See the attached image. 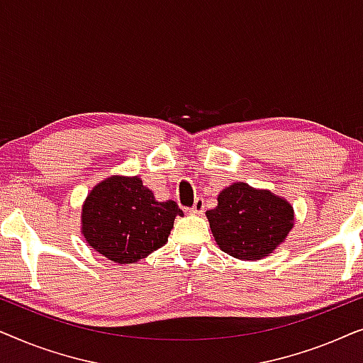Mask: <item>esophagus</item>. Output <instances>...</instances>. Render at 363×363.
Returning <instances> with one entry per match:
<instances>
[{
    "instance_id": "obj_1",
    "label": "esophagus",
    "mask_w": 363,
    "mask_h": 363,
    "mask_svg": "<svg viewBox=\"0 0 363 363\" xmlns=\"http://www.w3.org/2000/svg\"><path fill=\"white\" fill-rule=\"evenodd\" d=\"M203 210H205V200L201 196H198L195 203H193V206L190 208V211L195 213V215H201Z\"/></svg>"
}]
</instances>
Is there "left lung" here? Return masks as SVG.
Returning <instances> with one entry per match:
<instances>
[{"mask_svg": "<svg viewBox=\"0 0 363 363\" xmlns=\"http://www.w3.org/2000/svg\"><path fill=\"white\" fill-rule=\"evenodd\" d=\"M218 246L238 259H261L289 235L294 213L282 198L246 183H233L206 211Z\"/></svg>", "mask_w": 363, "mask_h": 363, "instance_id": "8db88e82", "label": "left lung"}]
</instances>
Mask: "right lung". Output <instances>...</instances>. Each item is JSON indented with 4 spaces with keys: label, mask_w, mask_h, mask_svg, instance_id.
Returning <instances> with one entry per match:
<instances>
[{
    "label": "right lung",
    "mask_w": 363,
    "mask_h": 363,
    "mask_svg": "<svg viewBox=\"0 0 363 363\" xmlns=\"http://www.w3.org/2000/svg\"><path fill=\"white\" fill-rule=\"evenodd\" d=\"M175 201H157L137 177H111L94 188L82 206V235L94 250L118 264H130L168 241Z\"/></svg>",
    "instance_id": "right-lung-1"
}]
</instances>
